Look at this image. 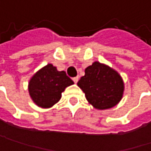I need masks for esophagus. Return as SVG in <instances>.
<instances>
[{"instance_id":"obj_1","label":"esophagus","mask_w":151,"mask_h":151,"mask_svg":"<svg viewBox=\"0 0 151 151\" xmlns=\"http://www.w3.org/2000/svg\"><path fill=\"white\" fill-rule=\"evenodd\" d=\"M78 80H79V77H78V76H76V77H74V78H73V81H74L75 83H77Z\"/></svg>"}]
</instances>
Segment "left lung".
Wrapping results in <instances>:
<instances>
[{
    "label": "left lung",
    "mask_w": 151,
    "mask_h": 151,
    "mask_svg": "<svg viewBox=\"0 0 151 151\" xmlns=\"http://www.w3.org/2000/svg\"><path fill=\"white\" fill-rule=\"evenodd\" d=\"M86 99L96 109L112 108L120 101L124 82L120 75L109 66L94 62L85 69V76L77 82Z\"/></svg>",
    "instance_id": "1"
}]
</instances>
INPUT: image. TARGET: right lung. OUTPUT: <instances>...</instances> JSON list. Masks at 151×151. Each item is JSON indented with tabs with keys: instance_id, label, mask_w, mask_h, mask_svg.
<instances>
[{
	"instance_id": "obj_1",
	"label": "right lung",
	"mask_w": 151,
	"mask_h": 151,
	"mask_svg": "<svg viewBox=\"0 0 151 151\" xmlns=\"http://www.w3.org/2000/svg\"><path fill=\"white\" fill-rule=\"evenodd\" d=\"M72 84L74 81L66 75L65 71H58L56 67L49 63L31 78L28 91L37 106L49 108L59 101L62 93Z\"/></svg>"
}]
</instances>
